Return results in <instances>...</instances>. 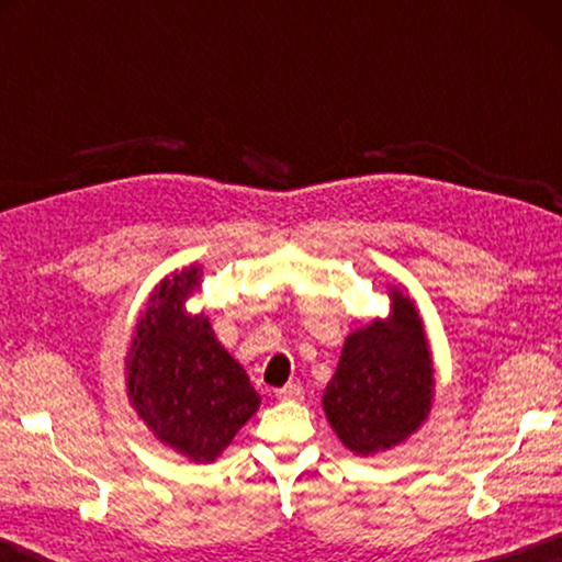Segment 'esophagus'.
I'll return each mask as SVG.
<instances>
[{"mask_svg":"<svg viewBox=\"0 0 562 562\" xmlns=\"http://www.w3.org/2000/svg\"><path fill=\"white\" fill-rule=\"evenodd\" d=\"M278 398H282V402H302L304 389L300 384H288L278 389Z\"/></svg>","mask_w":562,"mask_h":562,"instance_id":"obj_1","label":"esophagus"}]
</instances>
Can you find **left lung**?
<instances>
[{
  "label": "left lung",
  "instance_id": "1",
  "mask_svg": "<svg viewBox=\"0 0 562 562\" xmlns=\"http://www.w3.org/2000/svg\"><path fill=\"white\" fill-rule=\"evenodd\" d=\"M392 310L349 331L322 408L337 439L376 456L418 431L434 406V359L424 319L406 288H389Z\"/></svg>",
  "mask_w": 562,
  "mask_h": 562
}]
</instances>
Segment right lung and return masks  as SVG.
Listing matches in <instances>:
<instances>
[{
  "label": "right lung",
  "mask_w": 562,
  "mask_h": 562,
  "mask_svg": "<svg viewBox=\"0 0 562 562\" xmlns=\"http://www.w3.org/2000/svg\"><path fill=\"white\" fill-rule=\"evenodd\" d=\"M201 282L193 262L150 290L123 364L128 404L146 429L188 461L213 463L258 412L260 394L205 312L186 310Z\"/></svg>",
  "instance_id": "add662e5"
}]
</instances>
